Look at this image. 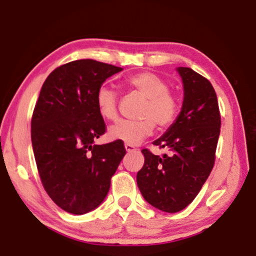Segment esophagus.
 I'll return each instance as SVG.
<instances>
[{
  "mask_svg": "<svg viewBox=\"0 0 256 256\" xmlns=\"http://www.w3.org/2000/svg\"><path fill=\"white\" fill-rule=\"evenodd\" d=\"M125 150H126V152H134V150H138L136 147H134L133 145H128V144H125Z\"/></svg>",
  "mask_w": 256,
  "mask_h": 256,
  "instance_id": "obj_1",
  "label": "esophagus"
}]
</instances>
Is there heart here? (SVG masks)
Returning <instances> with one entry per match:
<instances>
[{"mask_svg":"<svg viewBox=\"0 0 256 256\" xmlns=\"http://www.w3.org/2000/svg\"><path fill=\"white\" fill-rule=\"evenodd\" d=\"M128 92L138 94L145 103L139 111L138 120H120L109 128V138L120 140L128 145H138L152 134L154 126L167 128L175 123L180 114V102L170 92L167 81L152 72H139L130 75L124 81ZM96 106L104 120H116L118 118L120 95L112 88L100 86L97 89Z\"/></svg>","mask_w":256,"mask_h":256,"instance_id":"1","label":"heart"}]
</instances>
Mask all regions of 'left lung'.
Instances as JSON below:
<instances>
[{"mask_svg": "<svg viewBox=\"0 0 256 256\" xmlns=\"http://www.w3.org/2000/svg\"><path fill=\"white\" fill-rule=\"evenodd\" d=\"M184 88L182 111L164 134L153 144L168 147L172 156H154L144 148L136 174L142 195L161 211L178 212L198 195L214 168L220 133V111L211 82L189 67H178Z\"/></svg>", "mask_w": 256, "mask_h": 256, "instance_id": "left-lung-1", "label": "left lung"}]
</instances>
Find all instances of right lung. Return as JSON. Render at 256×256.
<instances>
[{
    "instance_id": "obj_1",
    "label": "right lung",
    "mask_w": 256,
    "mask_h": 256,
    "mask_svg": "<svg viewBox=\"0 0 256 256\" xmlns=\"http://www.w3.org/2000/svg\"><path fill=\"white\" fill-rule=\"evenodd\" d=\"M120 70L92 59L61 64L45 80L34 106L31 140L40 181L70 214H87L102 203L126 153L120 140L94 145L106 131L96 92Z\"/></svg>"
}]
</instances>
